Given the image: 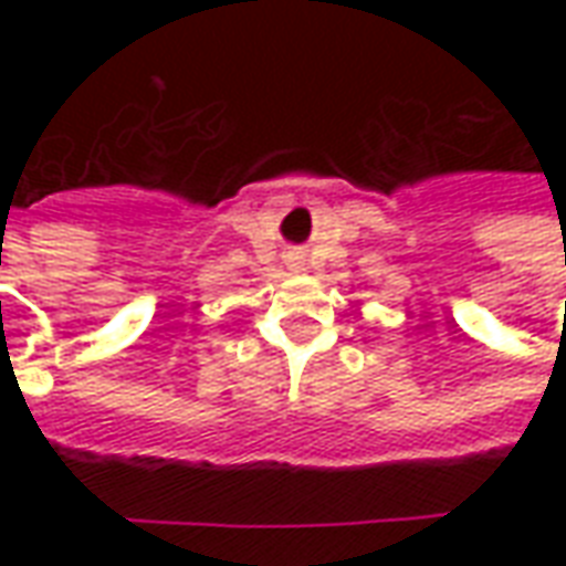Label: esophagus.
Wrapping results in <instances>:
<instances>
[{"label": "esophagus", "mask_w": 566, "mask_h": 566, "mask_svg": "<svg viewBox=\"0 0 566 566\" xmlns=\"http://www.w3.org/2000/svg\"><path fill=\"white\" fill-rule=\"evenodd\" d=\"M303 266H306V263H303V260H300V258H294V260H291V270H296V272H300V270H303Z\"/></svg>", "instance_id": "34e87169"}]
</instances>
